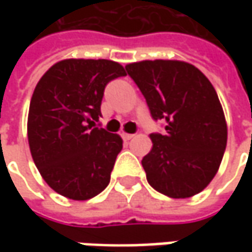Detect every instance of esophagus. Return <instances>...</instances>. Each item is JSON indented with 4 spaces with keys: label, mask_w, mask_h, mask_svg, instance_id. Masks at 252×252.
<instances>
[{
    "label": "esophagus",
    "mask_w": 252,
    "mask_h": 252,
    "mask_svg": "<svg viewBox=\"0 0 252 252\" xmlns=\"http://www.w3.org/2000/svg\"><path fill=\"white\" fill-rule=\"evenodd\" d=\"M133 137H134V136H133V134H129V133H123V134H122V139L126 141L131 140Z\"/></svg>",
    "instance_id": "obj_1"
}]
</instances>
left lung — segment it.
<instances>
[{"label":"left lung","instance_id":"obj_1","mask_svg":"<svg viewBox=\"0 0 252 252\" xmlns=\"http://www.w3.org/2000/svg\"><path fill=\"white\" fill-rule=\"evenodd\" d=\"M164 133H151L141 165L153 188L169 198H190L216 175L227 144V125L213 85L195 65L146 60L126 65Z\"/></svg>","mask_w":252,"mask_h":252}]
</instances>
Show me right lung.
I'll return each instance as SVG.
<instances>
[{
    "label": "right lung",
    "instance_id": "add662e5",
    "mask_svg": "<svg viewBox=\"0 0 252 252\" xmlns=\"http://www.w3.org/2000/svg\"><path fill=\"white\" fill-rule=\"evenodd\" d=\"M126 71L112 60L68 59L52 65L34 88L28 140L40 175L57 193L87 200L108 187L121 136L95 127L106 84Z\"/></svg>",
    "mask_w": 252,
    "mask_h": 252
}]
</instances>
